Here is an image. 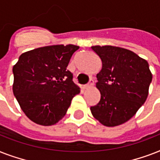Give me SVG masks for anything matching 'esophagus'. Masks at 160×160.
I'll return each mask as SVG.
<instances>
[{
    "instance_id": "esophagus-1",
    "label": "esophagus",
    "mask_w": 160,
    "mask_h": 160,
    "mask_svg": "<svg viewBox=\"0 0 160 160\" xmlns=\"http://www.w3.org/2000/svg\"><path fill=\"white\" fill-rule=\"evenodd\" d=\"M93 85H94V80H90V82L88 83L87 85H84V89H88V88L92 87Z\"/></svg>"
}]
</instances>
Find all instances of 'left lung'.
Wrapping results in <instances>:
<instances>
[{"mask_svg": "<svg viewBox=\"0 0 160 160\" xmlns=\"http://www.w3.org/2000/svg\"><path fill=\"white\" fill-rule=\"evenodd\" d=\"M102 69L96 75L100 100L90 107L100 124L118 126L130 119L145 102L152 73L146 60L133 51L113 46H94Z\"/></svg>", "mask_w": 160, "mask_h": 160, "instance_id": "left-lung-1", "label": "left lung"}]
</instances>
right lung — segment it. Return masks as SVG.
I'll return each instance as SVG.
<instances>
[{
	"label": "right lung",
	"mask_w": 160,
	"mask_h": 160,
	"mask_svg": "<svg viewBox=\"0 0 160 160\" xmlns=\"http://www.w3.org/2000/svg\"><path fill=\"white\" fill-rule=\"evenodd\" d=\"M80 48L69 44L34 49L21 54L13 66V94L31 121L50 126L65 116L80 89L67 70L74 52Z\"/></svg>",
	"instance_id": "obj_1"
}]
</instances>
